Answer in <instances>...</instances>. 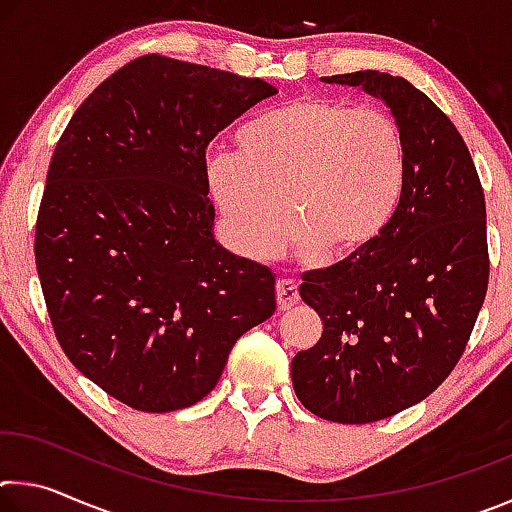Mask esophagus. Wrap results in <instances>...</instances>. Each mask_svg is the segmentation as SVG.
I'll list each match as a JSON object with an SVG mask.
<instances>
[{"mask_svg":"<svg viewBox=\"0 0 512 512\" xmlns=\"http://www.w3.org/2000/svg\"><path fill=\"white\" fill-rule=\"evenodd\" d=\"M275 298H277V309H282V311H287L293 305H298L300 302L298 284L291 280H280L275 284Z\"/></svg>","mask_w":512,"mask_h":512,"instance_id":"34e87169","label":"esophagus"}]
</instances>
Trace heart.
Segmentation results:
<instances>
[{
  "instance_id": "heart-1",
  "label": "heart",
  "mask_w": 512,
  "mask_h": 512,
  "mask_svg": "<svg viewBox=\"0 0 512 512\" xmlns=\"http://www.w3.org/2000/svg\"><path fill=\"white\" fill-rule=\"evenodd\" d=\"M221 153L207 183L239 250L271 257L291 216L300 253L350 257L368 248L400 207L406 142L384 108L309 97L257 117Z\"/></svg>"
}]
</instances>
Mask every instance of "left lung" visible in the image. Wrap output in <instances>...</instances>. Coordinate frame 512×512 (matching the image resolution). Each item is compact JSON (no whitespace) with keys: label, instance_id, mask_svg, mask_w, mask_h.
Segmentation results:
<instances>
[{"label":"left lung","instance_id":"left-lung-1","mask_svg":"<svg viewBox=\"0 0 512 512\" xmlns=\"http://www.w3.org/2000/svg\"><path fill=\"white\" fill-rule=\"evenodd\" d=\"M323 81L384 101L409 160L386 230L300 284L323 334L293 357V391L318 418L366 424L422 402L465 352L488 291L485 198L461 133L409 81L377 69Z\"/></svg>","mask_w":512,"mask_h":512}]
</instances>
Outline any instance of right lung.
<instances>
[{"mask_svg":"<svg viewBox=\"0 0 512 512\" xmlns=\"http://www.w3.org/2000/svg\"><path fill=\"white\" fill-rule=\"evenodd\" d=\"M277 94L149 54L108 76L60 135L36 268L67 359L135 411L187 409L275 311V275L216 244L205 151Z\"/></svg>","mask_w":512,"mask_h":512,"instance_id":"1","label":"right lung"}]
</instances>
